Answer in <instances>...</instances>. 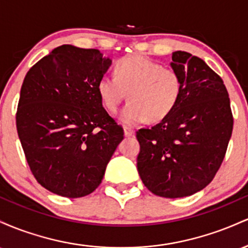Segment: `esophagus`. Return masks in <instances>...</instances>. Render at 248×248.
Wrapping results in <instances>:
<instances>
[{
	"instance_id": "34e87169",
	"label": "esophagus",
	"mask_w": 248,
	"mask_h": 248,
	"mask_svg": "<svg viewBox=\"0 0 248 248\" xmlns=\"http://www.w3.org/2000/svg\"><path fill=\"white\" fill-rule=\"evenodd\" d=\"M124 136H126V138H130V136H133L134 134H135L133 128L127 127V126L124 127Z\"/></svg>"
}]
</instances>
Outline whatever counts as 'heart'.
<instances>
[{"mask_svg": "<svg viewBox=\"0 0 248 248\" xmlns=\"http://www.w3.org/2000/svg\"><path fill=\"white\" fill-rule=\"evenodd\" d=\"M107 112L115 113L126 93L128 104L120 113L124 124L134 126L166 119L177 106L182 92L181 77L147 57L132 55L116 62L114 77L102 76L96 85Z\"/></svg>", "mask_w": 248, "mask_h": 248, "instance_id": "b5f03b06", "label": "heart"}]
</instances>
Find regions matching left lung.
I'll use <instances>...</instances> for the list:
<instances>
[{"mask_svg":"<svg viewBox=\"0 0 248 248\" xmlns=\"http://www.w3.org/2000/svg\"><path fill=\"white\" fill-rule=\"evenodd\" d=\"M171 67L181 77V98L160 124L136 132L138 170L154 195L179 198L215 178L231 139L233 115L223 79L203 59L176 51Z\"/></svg>","mask_w":248,"mask_h":248,"instance_id":"obj_1","label":"left lung"}]
</instances>
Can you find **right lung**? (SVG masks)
<instances>
[{
	"mask_svg": "<svg viewBox=\"0 0 248 248\" xmlns=\"http://www.w3.org/2000/svg\"><path fill=\"white\" fill-rule=\"evenodd\" d=\"M109 65L99 50L62 45L25 76L17 133L32 175L56 195L79 198L94 191L124 140L96 90Z\"/></svg>",
	"mask_w": 248,
	"mask_h": 248,
	"instance_id": "right-lung-1",
	"label": "right lung"
}]
</instances>
